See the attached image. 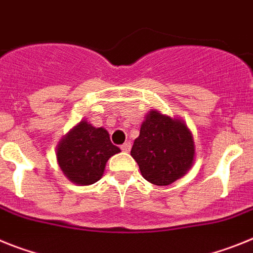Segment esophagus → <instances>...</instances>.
I'll return each instance as SVG.
<instances>
[{
  "mask_svg": "<svg viewBox=\"0 0 253 253\" xmlns=\"http://www.w3.org/2000/svg\"><path fill=\"white\" fill-rule=\"evenodd\" d=\"M129 149H131V142L126 141L124 145H121V150L125 151V153H128Z\"/></svg>",
  "mask_w": 253,
  "mask_h": 253,
  "instance_id": "esophagus-1",
  "label": "esophagus"
}]
</instances>
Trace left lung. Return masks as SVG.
<instances>
[{
	"instance_id": "1",
	"label": "left lung",
	"mask_w": 253,
	"mask_h": 253,
	"mask_svg": "<svg viewBox=\"0 0 253 253\" xmlns=\"http://www.w3.org/2000/svg\"><path fill=\"white\" fill-rule=\"evenodd\" d=\"M141 175L157 186L182 178L195 160V140L182 118L151 109L145 116L140 135L131 149Z\"/></svg>"
}]
</instances>
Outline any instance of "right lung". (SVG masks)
Wrapping results in <instances>:
<instances>
[{
	"label": "right lung",
	"instance_id": "add662e5",
	"mask_svg": "<svg viewBox=\"0 0 253 253\" xmlns=\"http://www.w3.org/2000/svg\"><path fill=\"white\" fill-rule=\"evenodd\" d=\"M120 151L107 129L83 120L62 136L56 157L66 178L78 186H89L102 178L108 159Z\"/></svg>",
	"mask_w": 253,
	"mask_h": 253
}]
</instances>
